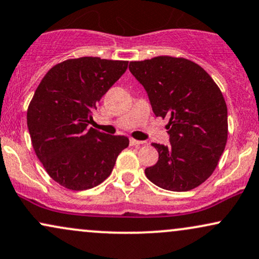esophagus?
Returning <instances> with one entry per match:
<instances>
[{"mask_svg": "<svg viewBox=\"0 0 259 259\" xmlns=\"http://www.w3.org/2000/svg\"><path fill=\"white\" fill-rule=\"evenodd\" d=\"M145 145V141H139V140L130 139V146H142Z\"/></svg>", "mask_w": 259, "mask_h": 259, "instance_id": "1", "label": "esophagus"}]
</instances>
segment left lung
<instances>
[{
  "label": "left lung",
  "mask_w": 259,
  "mask_h": 259,
  "mask_svg": "<svg viewBox=\"0 0 259 259\" xmlns=\"http://www.w3.org/2000/svg\"><path fill=\"white\" fill-rule=\"evenodd\" d=\"M130 72L147 93L157 117L169 118L170 145L152 143L157 164L147 179L166 191L187 192L212 175L228 138L224 98L204 68L183 58L132 61Z\"/></svg>",
  "instance_id": "1"
}]
</instances>
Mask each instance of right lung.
<instances>
[{"label":"right lung","instance_id":"obj_1","mask_svg":"<svg viewBox=\"0 0 259 259\" xmlns=\"http://www.w3.org/2000/svg\"><path fill=\"white\" fill-rule=\"evenodd\" d=\"M127 61L84 57L55 65L40 80L27 110L33 149L55 182L93 188L111 175L126 136L87 129L96 102L126 71Z\"/></svg>","mask_w":259,"mask_h":259}]
</instances>
